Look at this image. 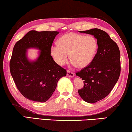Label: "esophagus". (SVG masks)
I'll use <instances>...</instances> for the list:
<instances>
[{
  "mask_svg": "<svg viewBox=\"0 0 132 132\" xmlns=\"http://www.w3.org/2000/svg\"><path fill=\"white\" fill-rule=\"evenodd\" d=\"M67 76H69V77L73 78L75 75H74L73 73L69 71V70H68V71H67Z\"/></svg>",
  "mask_w": 132,
  "mask_h": 132,
  "instance_id": "obj_1",
  "label": "esophagus"
}]
</instances>
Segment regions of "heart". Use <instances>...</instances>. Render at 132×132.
<instances>
[{"label": "heart", "instance_id": "heart-1", "mask_svg": "<svg viewBox=\"0 0 132 132\" xmlns=\"http://www.w3.org/2000/svg\"><path fill=\"white\" fill-rule=\"evenodd\" d=\"M98 41L92 35L68 32L58 40V45L51 47L50 53L59 65L63 66L69 58L73 65L82 69L89 65L98 50Z\"/></svg>", "mask_w": 132, "mask_h": 132}]
</instances>
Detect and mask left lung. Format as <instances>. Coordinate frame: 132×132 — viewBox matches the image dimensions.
<instances>
[{
    "label": "left lung",
    "instance_id": "1",
    "mask_svg": "<svg viewBox=\"0 0 132 132\" xmlns=\"http://www.w3.org/2000/svg\"><path fill=\"white\" fill-rule=\"evenodd\" d=\"M93 35L98 41V50L91 64L76 75L84 80L78 90L82 99L95 103L107 97L117 83L120 74V53L119 47L107 32L98 28L79 31Z\"/></svg>",
    "mask_w": 132,
    "mask_h": 132
}]
</instances>
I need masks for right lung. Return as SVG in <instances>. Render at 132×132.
<instances>
[{
	"mask_svg": "<svg viewBox=\"0 0 132 132\" xmlns=\"http://www.w3.org/2000/svg\"><path fill=\"white\" fill-rule=\"evenodd\" d=\"M57 31L32 30L17 41L10 61V71L15 85L23 97L44 103L51 97L66 70L58 65L51 56L50 48ZM40 51L34 61L28 57V50Z\"/></svg>",
	"mask_w": 132,
	"mask_h": 132,
	"instance_id": "obj_1",
	"label": "right lung"
}]
</instances>
